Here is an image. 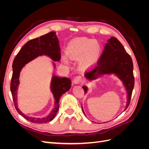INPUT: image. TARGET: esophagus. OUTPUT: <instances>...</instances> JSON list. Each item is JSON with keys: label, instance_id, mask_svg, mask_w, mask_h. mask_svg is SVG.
Returning a JSON list of instances; mask_svg holds the SVG:
<instances>
[{"label": "esophagus", "instance_id": "obj_1", "mask_svg": "<svg viewBox=\"0 0 149 149\" xmlns=\"http://www.w3.org/2000/svg\"><path fill=\"white\" fill-rule=\"evenodd\" d=\"M83 81V78L81 76H76V77L74 78V79H73V82L75 83V84H78V83H81Z\"/></svg>", "mask_w": 149, "mask_h": 149}]
</instances>
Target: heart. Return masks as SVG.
Listing matches in <instances>:
<instances>
[{
  "instance_id": "1",
  "label": "heart",
  "mask_w": 149,
  "mask_h": 149,
  "mask_svg": "<svg viewBox=\"0 0 149 149\" xmlns=\"http://www.w3.org/2000/svg\"><path fill=\"white\" fill-rule=\"evenodd\" d=\"M100 51L101 46L97 41L86 38L72 40L67 47V53L72 59H76L84 54L83 63L86 65L92 64L100 55Z\"/></svg>"
}]
</instances>
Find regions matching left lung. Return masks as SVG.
Returning <instances> with one entry per match:
<instances>
[{
	"mask_svg": "<svg viewBox=\"0 0 149 149\" xmlns=\"http://www.w3.org/2000/svg\"><path fill=\"white\" fill-rule=\"evenodd\" d=\"M107 42L96 65L86 71L85 76L89 79H94L98 74L116 73L127 89L128 100L125 110L130 104L134 86L132 60L116 38L111 37ZM83 88L84 93L86 92L87 88L83 86Z\"/></svg>",
	"mask_w": 149,
	"mask_h": 149,
	"instance_id": "obj_1",
	"label": "left lung"
}]
</instances>
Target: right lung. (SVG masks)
I'll use <instances>...</instances> for the list:
<instances>
[{"label": "right lung", "instance_id": "obj_1", "mask_svg": "<svg viewBox=\"0 0 149 149\" xmlns=\"http://www.w3.org/2000/svg\"><path fill=\"white\" fill-rule=\"evenodd\" d=\"M47 55L54 61H60L61 58L59 42L56 35V31H50L41 37L36 38L26 42L22 47L13 60L12 63L13 73L10 83V91L13 104L17 111L29 121L34 123H46L52 120L59 109V102L61 96L71 88V80L68 78H60L53 76L51 89L55 99V106L48 116L43 118H35L24 114L17 107V90L19 83L20 71L25 64L38 56Z\"/></svg>", "mask_w": 149, "mask_h": 149}]
</instances>
